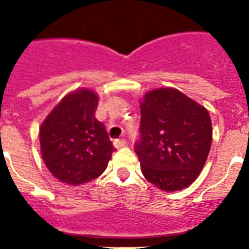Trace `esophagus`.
I'll list each match as a JSON object with an SVG mask.
<instances>
[{
	"mask_svg": "<svg viewBox=\"0 0 249 249\" xmlns=\"http://www.w3.org/2000/svg\"><path fill=\"white\" fill-rule=\"evenodd\" d=\"M125 145H126V140H125V139H118V140L114 141V146H115V148H122L124 147Z\"/></svg>",
	"mask_w": 249,
	"mask_h": 249,
	"instance_id": "1",
	"label": "esophagus"
}]
</instances>
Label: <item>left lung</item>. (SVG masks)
I'll return each instance as SVG.
<instances>
[{
    "instance_id": "left-lung-1",
    "label": "left lung",
    "mask_w": 249,
    "mask_h": 249,
    "mask_svg": "<svg viewBox=\"0 0 249 249\" xmlns=\"http://www.w3.org/2000/svg\"><path fill=\"white\" fill-rule=\"evenodd\" d=\"M135 145L146 180L164 192L188 188L200 174L213 141L209 111L176 88L147 92Z\"/></svg>"
}]
</instances>
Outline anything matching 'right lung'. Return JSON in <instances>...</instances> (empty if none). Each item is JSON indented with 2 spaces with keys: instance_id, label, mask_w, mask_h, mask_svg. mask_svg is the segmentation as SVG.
<instances>
[{
  "instance_id": "obj_1",
  "label": "right lung",
  "mask_w": 249,
  "mask_h": 249,
  "mask_svg": "<svg viewBox=\"0 0 249 249\" xmlns=\"http://www.w3.org/2000/svg\"><path fill=\"white\" fill-rule=\"evenodd\" d=\"M98 94L88 88L72 90L40 125L41 157L60 182L81 185L106 171L114 147L103 123L96 119Z\"/></svg>"
}]
</instances>
